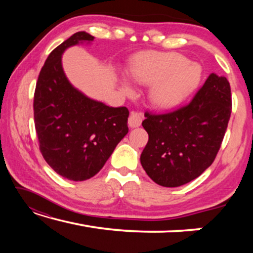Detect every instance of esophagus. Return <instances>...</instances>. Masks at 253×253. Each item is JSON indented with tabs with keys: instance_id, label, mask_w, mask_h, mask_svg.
Instances as JSON below:
<instances>
[{
	"instance_id": "esophagus-1",
	"label": "esophagus",
	"mask_w": 253,
	"mask_h": 253,
	"mask_svg": "<svg viewBox=\"0 0 253 253\" xmlns=\"http://www.w3.org/2000/svg\"><path fill=\"white\" fill-rule=\"evenodd\" d=\"M143 118L144 116L142 113H138V111H131L129 115V118H128V125H129V127L131 128L139 127L142 125Z\"/></svg>"
}]
</instances>
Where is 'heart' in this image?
I'll use <instances>...</instances> for the list:
<instances>
[{
    "instance_id": "b5f03b06",
    "label": "heart",
    "mask_w": 253,
    "mask_h": 253,
    "mask_svg": "<svg viewBox=\"0 0 253 253\" xmlns=\"http://www.w3.org/2000/svg\"><path fill=\"white\" fill-rule=\"evenodd\" d=\"M131 79L137 84L150 85L148 97L154 106L168 109L178 105L200 83L201 71L194 63L176 52L147 51L136 54L130 63ZM125 93L134 91L125 76L119 80Z\"/></svg>"
}]
</instances>
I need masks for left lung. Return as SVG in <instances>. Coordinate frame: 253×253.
Masks as SVG:
<instances>
[{"label":"left lung","mask_w":253,"mask_h":253,"mask_svg":"<svg viewBox=\"0 0 253 253\" xmlns=\"http://www.w3.org/2000/svg\"><path fill=\"white\" fill-rule=\"evenodd\" d=\"M231 108L229 81L211 74L188 105L168 114L145 113L148 143L140 163L148 176L165 187L199 177L219 152Z\"/></svg>","instance_id":"obj_1"}]
</instances>
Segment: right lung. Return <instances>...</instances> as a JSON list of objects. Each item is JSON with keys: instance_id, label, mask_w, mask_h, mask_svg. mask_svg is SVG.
<instances>
[{"instance_id": "right-lung-1", "label": "right lung", "mask_w": 253, "mask_h": 253, "mask_svg": "<svg viewBox=\"0 0 253 253\" xmlns=\"http://www.w3.org/2000/svg\"><path fill=\"white\" fill-rule=\"evenodd\" d=\"M93 39L81 31L58 45L46 58L34 91V125L42 156L70 181L95 176L128 132L126 107L114 108L87 97L63 71L62 53Z\"/></svg>"}]
</instances>
